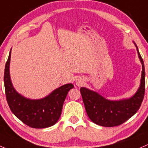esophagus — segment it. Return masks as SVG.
<instances>
[{
	"label": "esophagus",
	"mask_w": 148,
	"mask_h": 148,
	"mask_svg": "<svg viewBox=\"0 0 148 148\" xmlns=\"http://www.w3.org/2000/svg\"><path fill=\"white\" fill-rule=\"evenodd\" d=\"M82 84H83V80H80V79H78V80H76V85H77V86H80Z\"/></svg>",
	"instance_id": "obj_1"
}]
</instances>
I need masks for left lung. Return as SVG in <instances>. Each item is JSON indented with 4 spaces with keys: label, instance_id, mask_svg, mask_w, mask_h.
<instances>
[{
    "label": "left lung",
    "instance_id": "1",
    "mask_svg": "<svg viewBox=\"0 0 148 148\" xmlns=\"http://www.w3.org/2000/svg\"><path fill=\"white\" fill-rule=\"evenodd\" d=\"M137 51L142 63V76L139 89L130 99L111 101L94 91L85 88H80L87 114L95 124L103 127L120 125L135 115L140 108L145 90V72L143 60L138 48Z\"/></svg>",
    "mask_w": 148,
    "mask_h": 148
}]
</instances>
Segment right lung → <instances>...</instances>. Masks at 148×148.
Segmentation results:
<instances>
[{"label": "right lung", "mask_w": 148, "mask_h": 148, "mask_svg": "<svg viewBox=\"0 0 148 148\" xmlns=\"http://www.w3.org/2000/svg\"><path fill=\"white\" fill-rule=\"evenodd\" d=\"M10 51L5 63L4 85L6 100L10 110L20 120L33 128H45L56 124L60 118L62 108L68 91L74 88L71 83L57 88L40 100H30L18 94L10 78Z\"/></svg>", "instance_id": "1"}]
</instances>
